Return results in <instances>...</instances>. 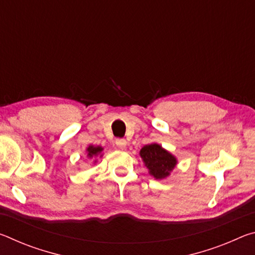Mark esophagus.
<instances>
[{
	"label": "esophagus",
	"mask_w": 255,
	"mask_h": 255,
	"mask_svg": "<svg viewBox=\"0 0 255 255\" xmlns=\"http://www.w3.org/2000/svg\"><path fill=\"white\" fill-rule=\"evenodd\" d=\"M116 145H117L119 148L124 149V148H126L127 141H126V139H124V138H118V139H116Z\"/></svg>",
	"instance_id": "1"
}]
</instances>
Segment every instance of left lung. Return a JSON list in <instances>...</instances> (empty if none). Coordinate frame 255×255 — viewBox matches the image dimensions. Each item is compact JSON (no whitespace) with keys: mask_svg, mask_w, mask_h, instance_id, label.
Here are the masks:
<instances>
[{"mask_svg":"<svg viewBox=\"0 0 255 255\" xmlns=\"http://www.w3.org/2000/svg\"><path fill=\"white\" fill-rule=\"evenodd\" d=\"M140 156L149 173L156 179H164L174 169L176 158L157 144L146 145L140 149Z\"/></svg>","mask_w":255,"mask_h":255,"instance_id":"1","label":"left lung"}]
</instances>
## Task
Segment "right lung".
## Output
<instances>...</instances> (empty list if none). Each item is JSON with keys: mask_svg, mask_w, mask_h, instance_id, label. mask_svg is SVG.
<instances>
[{"mask_svg": "<svg viewBox=\"0 0 255 255\" xmlns=\"http://www.w3.org/2000/svg\"><path fill=\"white\" fill-rule=\"evenodd\" d=\"M102 147L100 146H97V147H94V146H89L88 148V156L89 157H93V156H98L99 154L102 152Z\"/></svg>", "mask_w": 255, "mask_h": 255, "instance_id": "1", "label": "right lung"}]
</instances>
